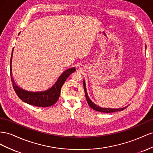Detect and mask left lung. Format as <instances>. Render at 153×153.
Listing matches in <instances>:
<instances>
[{
	"mask_svg": "<svg viewBox=\"0 0 153 153\" xmlns=\"http://www.w3.org/2000/svg\"><path fill=\"white\" fill-rule=\"evenodd\" d=\"M83 86H84V89H85V97L86 101L88 102V105L93 110L97 111L99 112H103V113H112V112H116V111H122L124 110L125 108H127L128 106H125L124 108H102L100 107L99 106H97V104H95L92 101H91L90 99L89 98L88 93H87L86 88V84H85V81L83 80Z\"/></svg>",
	"mask_w": 153,
	"mask_h": 153,
	"instance_id": "1",
	"label": "left lung"
}]
</instances>
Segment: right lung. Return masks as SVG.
Here are the masks:
<instances>
[{
	"instance_id": "obj_1",
	"label": "right lung",
	"mask_w": 153,
	"mask_h": 153,
	"mask_svg": "<svg viewBox=\"0 0 153 153\" xmlns=\"http://www.w3.org/2000/svg\"><path fill=\"white\" fill-rule=\"evenodd\" d=\"M13 49L12 51L10 59V75L13 87L18 97L24 102L38 107H49L54 104L58 100L60 91L64 82L69 76L76 71V68L72 67L63 72L51 88L43 91H30L24 90L17 85L13 77L12 74V58Z\"/></svg>"
}]
</instances>
